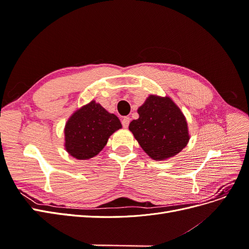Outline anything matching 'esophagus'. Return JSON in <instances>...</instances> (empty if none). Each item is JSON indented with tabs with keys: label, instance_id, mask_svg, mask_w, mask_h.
<instances>
[{
	"label": "esophagus",
	"instance_id": "34e87169",
	"mask_svg": "<svg viewBox=\"0 0 249 249\" xmlns=\"http://www.w3.org/2000/svg\"><path fill=\"white\" fill-rule=\"evenodd\" d=\"M130 117H127V116H125V117H124L123 118V120H122V124H123V126L124 127H127L129 126V124H130Z\"/></svg>",
	"mask_w": 249,
	"mask_h": 249
}]
</instances>
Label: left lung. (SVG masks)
I'll return each instance as SVG.
<instances>
[{
	"instance_id": "left-lung-1",
	"label": "left lung",
	"mask_w": 249,
	"mask_h": 249,
	"mask_svg": "<svg viewBox=\"0 0 249 249\" xmlns=\"http://www.w3.org/2000/svg\"><path fill=\"white\" fill-rule=\"evenodd\" d=\"M138 114L129 130L152 159L166 160L187 145L190 137L186 118L170 97L149 95Z\"/></svg>"
}]
</instances>
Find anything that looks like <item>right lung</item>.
I'll return each mask as SVG.
<instances>
[{"label":"right lung","instance_id":"add662e5","mask_svg":"<svg viewBox=\"0 0 249 249\" xmlns=\"http://www.w3.org/2000/svg\"><path fill=\"white\" fill-rule=\"evenodd\" d=\"M122 129L118 117L91 101L67 120L64 127L66 152L79 160L95 157L115 131Z\"/></svg>","mask_w":249,"mask_h":249}]
</instances>
